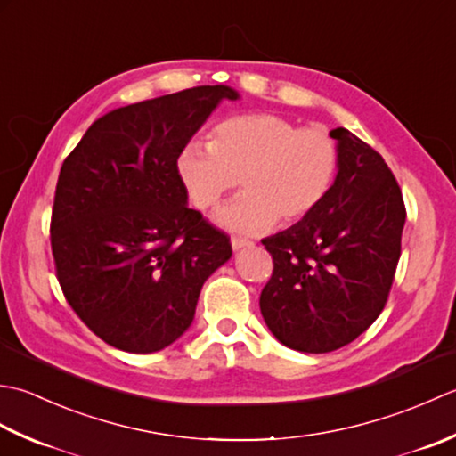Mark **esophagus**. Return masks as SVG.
Returning a JSON list of instances; mask_svg holds the SVG:
<instances>
[{
  "mask_svg": "<svg viewBox=\"0 0 456 456\" xmlns=\"http://www.w3.org/2000/svg\"><path fill=\"white\" fill-rule=\"evenodd\" d=\"M252 246H254L252 240H246V238H240V236H232V248H234V249L252 248Z\"/></svg>",
  "mask_w": 456,
  "mask_h": 456,
  "instance_id": "obj_1",
  "label": "esophagus"
}]
</instances>
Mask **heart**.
I'll return each mask as SVG.
<instances>
[{
    "label": "heart",
    "instance_id": "1",
    "mask_svg": "<svg viewBox=\"0 0 456 456\" xmlns=\"http://www.w3.org/2000/svg\"><path fill=\"white\" fill-rule=\"evenodd\" d=\"M175 169L199 210L218 207L240 181L244 194L216 220L254 234L275 222L299 224L327 200L338 176L340 147L322 127H301L275 114H241L215 126L208 147L184 145Z\"/></svg>",
    "mask_w": 456,
    "mask_h": 456
}]
</instances>
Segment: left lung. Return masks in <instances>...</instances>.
<instances>
[{
    "label": "left lung",
    "instance_id": "left-lung-1",
    "mask_svg": "<svg viewBox=\"0 0 456 456\" xmlns=\"http://www.w3.org/2000/svg\"><path fill=\"white\" fill-rule=\"evenodd\" d=\"M337 183L321 207L262 244L273 273L259 295L281 345L322 354L350 345L379 313L402 256L405 204L384 157L345 127Z\"/></svg>",
    "mask_w": 456,
    "mask_h": 456
}]
</instances>
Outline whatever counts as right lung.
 Returning <instances> with one entry per match:
<instances>
[{
	"instance_id": "add662e5",
	"label": "right lung",
	"mask_w": 456,
	"mask_h": 456,
	"mask_svg": "<svg viewBox=\"0 0 456 456\" xmlns=\"http://www.w3.org/2000/svg\"><path fill=\"white\" fill-rule=\"evenodd\" d=\"M230 86H197L118 108L61 167L51 248L61 289L110 346L150 354L191 327L230 238L187 207L176 155Z\"/></svg>"
}]
</instances>
